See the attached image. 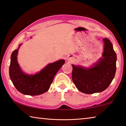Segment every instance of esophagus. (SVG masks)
I'll return each instance as SVG.
<instances>
[{
  "instance_id": "1",
  "label": "esophagus",
  "mask_w": 126,
  "mask_h": 126,
  "mask_svg": "<svg viewBox=\"0 0 126 126\" xmlns=\"http://www.w3.org/2000/svg\"><path fill=\"white\" fill-rule=\"evenodd\" d=\"M67 59L68 61H72V60H73V57H72V56H71V55H69V56L67 57Z\"/></svg>"
}]
</instances>
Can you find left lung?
I'll list each match as a JSON object with an SVG mask.
<instances>
[{
  "instance_id": "8db88e82",
  "label": "left lung",
  "mask_w": 126,
  "mask_h": 126,
  "mask_svg": "<svg viewBox=\"0 0 126 126\" xmlns=\"http://www.w3.org/2000/svg\"><path fill=\"white\" fill-rule=\"evenodd\" d=\"M104 50L102 58L88 68L72 64V77L79 91L86 94L101 92L108 88L116 71L117 55L107 38L103 39Z\"/></svg>"
}]
</instances>
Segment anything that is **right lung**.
I'll return each instance as SVG.
<instances>
[{
    "label": "right lung",
    "instance_id": "1",
    "mask_svg": "<svg viewBox=\"0 0 126 126\" xmlns=\"http://www.w3.org/2000/svg\"><path fill=\"white\" fill-rule=\"evenodd\" d=\"M14 50L11 55L9 66V76L13 84L21 93L25 95H37L46 92L49 89L53 78L65 63L63 59L50 63L39 73L29 75L23 72L17 61L18 49Z\"/></svg>",
    "mask_w": 126,
    "mask_h": 126
}]
</instances>
